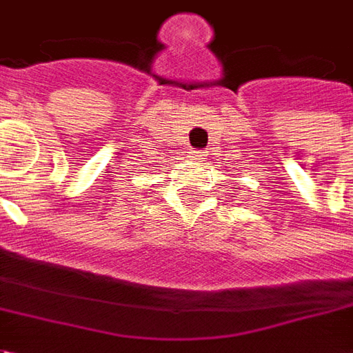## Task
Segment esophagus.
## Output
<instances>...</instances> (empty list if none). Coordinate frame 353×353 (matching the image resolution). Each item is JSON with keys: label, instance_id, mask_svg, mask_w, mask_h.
I'll list each match as a JSON object with an SVG mask.
<instances>
[{"label": "esophagus", "instance_id": "34e87169", "mask_svg": "<svg viewBox=\"0 0 353 353\" xmlns=\"http://www.w3.org/2000/svg\"><path fill=\"white\" fill-rule=\"evenodd\" d=\"M194 157H196V161H204V159H206V153H204V151H196V153H194Z\"/></svg>", "mask_w": 353, "mask_h": 353}]
</instances>
